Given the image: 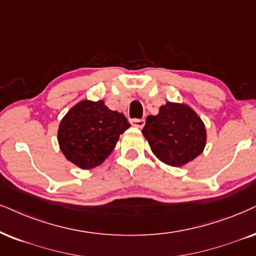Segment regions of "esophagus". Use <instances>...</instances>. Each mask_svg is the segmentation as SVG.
Segmentation results:
<instances>
[{
    "mask_svg": "<svg viewBox=\"0 0 256 256\" xmlns=\"http://www.w3.org/2000/svg\"><path fill=\"white\" fill-rule=\"evenodd\" d=\"M130 122L134 126H136V128H142L144 126V124H145V120L144 119H137V118H134V119H131L130 120Z\"/></svg>",
    "mask_w": 256,
    "mask_h": 256,
    "instance_id": "1",
    "label": "esophagus"
}]
</instances>
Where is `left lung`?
<instances>
[{
	"mask_svg": "<svg viewBox=\"0 0 256 256\" xmlns=\"http://www.w3.org/2000/svg\"><path fill=\"white\" fill-rule=\"evenodd\" d=\"M151 150L162 162L182 166L195 160L206 146L203 122L192 108L168 102L157 116H148L142 130Z\"/></svg>",
	"mask_w": 256,
	"mask_h": 256,
	"instance_id": "1",
	"label": "left lung"
}]
</instances>
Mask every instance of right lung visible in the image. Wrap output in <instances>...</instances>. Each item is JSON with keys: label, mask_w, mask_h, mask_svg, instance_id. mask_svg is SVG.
Masks as SVG:
<instances>
[{"label": "right lung", "mask_w": 256, "mask_h": 256, "mask_svg": "<svg viewBox=\"0 0 256 256\" xmlns=\"http://www.w3.org/2000/svg\"><path fill=\"white\" fill-rule=\"evenodd\" d=\"M130 126L122 113L110 110L102 100H84L61 120L58 140L67 160L82 169H92L108 157Z\"/></svg>", "instance_id": "add662e5"}]
</instances>
